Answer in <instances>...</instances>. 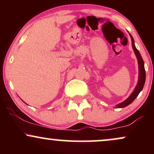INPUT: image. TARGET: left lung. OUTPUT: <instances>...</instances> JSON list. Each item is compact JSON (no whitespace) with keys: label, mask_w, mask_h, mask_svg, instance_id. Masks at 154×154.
<instances>
[{"label":"left lung","mask_w":154,"mask_h":154,"mask_svg":"<svg viewBox=\"0 0 154 154\" xmlns=\"http://www.w3.org/2000/svg\"><path fill=\"white\" fill-rule=\"evenodd\" d=\"M130 36L132 40V49H133L134 53H135L136 57H137V62H138V68H139L138 82H137V85H136L135 89H134L133 92L131 93V95H130L126 100H124L123 102L117 104V105H116V108H124V107L128 106V105H130V104L136 98H137V95H139L140 92L142 91L145 85V82H146V71H145L144 61L143 60L142 56H141V55L140 54L138 50L136 48L133 38H132V36L130 34Z\"/></svg>","instance_id":"8db88e82"}]
</instances>
